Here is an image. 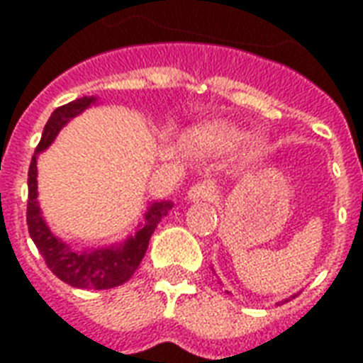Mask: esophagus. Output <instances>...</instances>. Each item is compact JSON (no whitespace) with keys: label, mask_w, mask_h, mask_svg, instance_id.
Returning a JSON list of instances; mask_svg holds the SVG:
<instances>
[{"label":"esophagus","mask_w":363,"mask_h":363,"mask_svg":"<svg viewBox=\"0 0 363 363\" xmlns=\"http://www.w3.org/2000/svg\"><path fill=\"white\" fill-rule=\"evenodd\" d=\"M215 194V188L211 186L209 182H198L188 190V199L190 201H209Z\"/></svg>","instance_id":"34e87169"}]
</instances>
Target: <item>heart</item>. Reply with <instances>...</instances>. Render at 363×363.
<instances>
[{
	"mask_svg": "<svg viewBox=\"0 0 363 363\" xmlns=\"http://www.w3.org/2000/svg\"><path fill=\"white\" fill-rule=\"evenodd\" d=\"M245 139L242 130L238 125H233L228 121H209L203 124L194 125L192 130L184 135V141L192 150L199 154H207V156H215V154H224L232 150ZM264 150V143L259 139H252L248 143L247 154L250 158L258 156Z\"/></svg>",
	"mask_w": 363,
	"mask_h": 363,
	"instance_id": "heart-1",
	"label": "heart"
}]
</instances>
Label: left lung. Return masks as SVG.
I'll use <instances>...</instances> for the list:
<instances>
[{"label":"left lung","instance_id":"8db88e82","mask_svg":"<svg viewBox=\"0 0 363 363\" xmlns=\"http://www.w3.org/2000/svg\"><path fill=\"white\" fill-rule=\"evenodd\" d=\"M294 298H296V296H294ZM286 301H288V299H286Z\"/></svg>","mask_w":363,"mask_h":363}]
</instances>
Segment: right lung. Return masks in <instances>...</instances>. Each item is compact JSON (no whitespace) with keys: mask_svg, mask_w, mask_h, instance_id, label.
I'll return each mask as SVG.
<instances>
[{"mask_svg":"<svg viewBox=\"0 0 363 363\" xmlns=\"http://www.w3.org/2000/svg\"><path fill=\"white\" fill-rule=\"evenodd\" d=\"M96 104V98H79L67 105H62L54 111L48 118L43 137L31 158L30 171H28V232L35 242L37 250L41 252L45 264L60 281L73 288H92V290H107L130 281V277L141 264L143 256L147 252L148 241L154 233L158 222L171 211V201H156L145 213V220L135 232L122 245H113L105 248H90V250H73V248L58 239L50 232L47 222L41 216L39 201H37V154L50 147L60 130L71 118L81 115L82 111Z\"/></svg>","mask_w":363,"mask_h":363,"instance_id":"add662e5","label":"right lung"}]
</instances>
